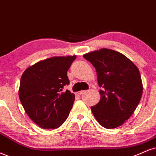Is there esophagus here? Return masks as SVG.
Wrapping results in <instances>:
<instances>
[{"mask_svg":"<svg viewBox=\"0 0 156 156\" xmlns=\"http://www.w3.org/2000/svg\"><path fill=\"white\" fill-rule=\"evenodd\" d=\"M85 91H84V90H81V91H78V94H83V93H84V92H85Z\"/></svg>","mask_w":156,"mask_h":156,"instance_id":"esophagus-1","label":"esophagus"}]
</instances>
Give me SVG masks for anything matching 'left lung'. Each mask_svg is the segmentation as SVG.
<instances>
[{
  "label": "left lung",
  "mask_w": 156,
  "mask_h": 156,
  "mask_svg": "<svg viewBox=\"0 0 156 156\" xmlns=\"http://www.w3.org/2000/svg\"><path fill=\"white\" fill-rule=\"evenodd\" d=\"M96 69L100 99L91 107L104 128L115 129L128 120L141 99L143 86L137 67L123 54L101 48L83 54Z\"/></svg>",
  "instance_id": "obj_1"
}]
</instances>
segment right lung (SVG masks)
<instances>
[{
    "instance_id": "1",
    "label": "right lung",
    "mask_w": 156,
    "mask_h": 156,
    "mask_svg": "<svg viewBox=\"0 0 156 156\" xmlns=\"http://www.w3.org/2000/svg\"><path fill=\"white\" fill-rule=\"evenodd\" d=\"M76 55L53 57L28 67L19 89L20 102L30 119L42 129H54L66 121L75 101L67 72Z\"/></svg>"
}]
</instances>
